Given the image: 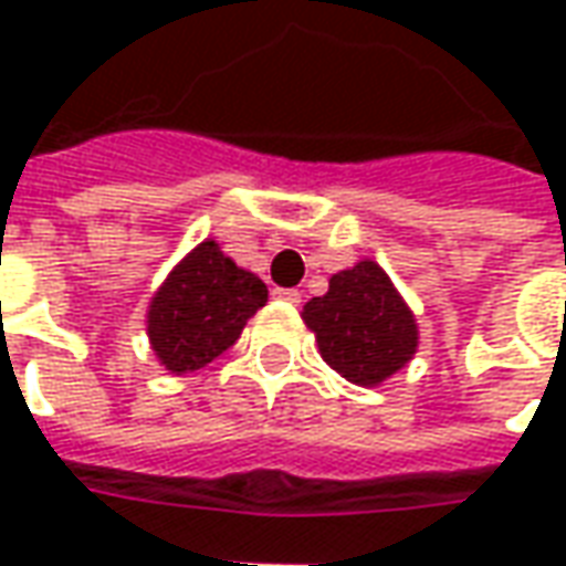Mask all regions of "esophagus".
Wrapping results in <instances>:
<instances>
[{
    "instance_id": "esophagus-1",
    "label": "esophagus",
    "mask_w": 566,
    "mask_h": 566,
    "mask_svg": "<svg viewBox=\"0 0 566 566\" xmlns=\"http://www.w3.org/2000/svg\"><path fill=\"white\" fill-rule=\"evenodd\" d=\"M275 296H279V300H284V303H300V291H296V287H275Z\"/></svg>"
}]
</instances>
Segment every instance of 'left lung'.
<instances>
[{
	"label": "left lung",
	"instance_id": "left-lung-1",
	"mask_svg": "<svg viewBox=\"0 0 566 566\" xmlns=\"http://www.w3.org/2000/svg\"><path fill=\"white\" fill-rule=\"evenodd\" d=\"M318 352L355 386H379L417 352V318L374 260L331 275L327 294L303 306Z\"/></svg>",
	"mask_w": 566,
	"mask_h": 566
}]
</instances>
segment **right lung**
Segmentation results:
<instances>
[{"label": "right lung", "mask_w": 566, "mask_h": 566, "mask_svg": "<svg viewBox=\"0 0 566 566\" xmlns=\"http://www.w3.org/2000/svg\"><path fill=\"white\" fill-rule=\"evenodd\" d=\"M266 284L229 260L217 242L192 248L149 303L146 334L165 370L189 374L211 365L242 337L244 324L266 306Z\"/></svg>", "instance_id": "add662e5"}]
</instances>
